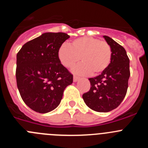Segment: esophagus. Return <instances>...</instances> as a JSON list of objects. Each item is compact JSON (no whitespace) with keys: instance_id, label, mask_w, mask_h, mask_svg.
<instances>
[{"instance_id":"34e87169","label":"esophagus","mask_w":148,"mask_h":148,"mask_svg":"<svg viewBox=\"0 0 148 148\" xmlns=\"http://www.w3.org/2000/svg\"><path fill=\"white\" fill-rule=\"evenodd\" d=\"M78 79H79V77L78 76H76V75H74V76H73V81H74V82H77Z\"/></svg>"}]
</instances>
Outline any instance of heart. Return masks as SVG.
Returning a JSON list of instances; mask_svg holds the SVG:
<instances>
[{
    "mask_svg": "<svg viewBox=\"0 0 148 148\" xmlns=\"http://www.w3.org/2000/svg\"><path fill=\"white\" fill-rule=\"evenodd\" d=\"M58 57L64 66H73L80 61L83 63L73 69L74 73L98 75L108 67L112 58V49L106 41L93 37H81L71 44H63L58 50Z\"/></svg>",
    "mask_w": 148,
    "mask_h": 148,
    "instance_id": "heart-1",
    "label": "heart"
}]
</instances>
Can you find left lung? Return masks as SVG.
Instances as JSON below:
<instances>
[{"label": "left lung", "instance_id": "1", "mask_svg": "<svg viewBox=\"0 0 148 148\" xmlns=\"http://www.w3.org/2000/svg\"><path fill=\"white\" fill-rule=\"evenodd\" d=\"M112 49L108 67L100 75L90 78V89L82 95L87 107L96 112L106 113L119 107L125 99L130 78V59L122 46L104 36Z\"/></svg>", "mask_w": 148, "mask_h": 148}]
</instances>
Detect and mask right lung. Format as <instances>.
Masks as SVG:
<instances>
[{"label":"right lung","instance_id":"1","mask_svg":"<svg viewBox=\"0 0 148 148\" xmlns=\"http://www.w3.org/2000/svg\"><path fill=\"white\" fill-rule=\"evenodd\" d=\"M69 38L64 32H46L23 44L17 54V87L24 103L37 113L56 109L64 90L73 83V74L58 57Z\"/></svg>","mask_w":148,"mask_h":148}]
</instances>
